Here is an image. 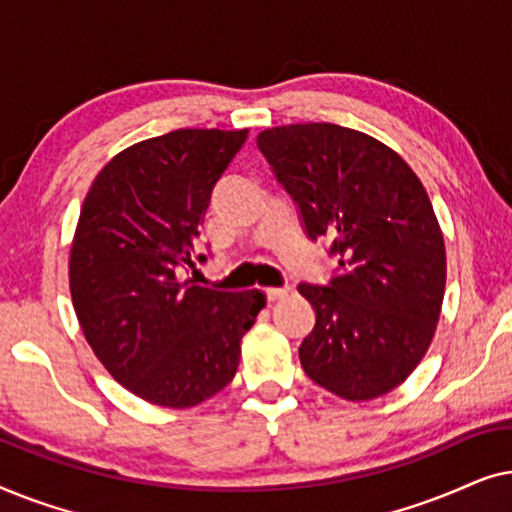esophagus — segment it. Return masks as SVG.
Instances as JSON below:
<instances>
[{"mask_svg":"<svg viewBox=\"0 0 512 512\" xmlns=\"http://www.w3.org/2000/svg\"><path fill=\"white\" fill-rule=\"evenodd\" d=\"M263 293L268 300H279L289 293V289H282V286H268V289H263Z\"/></svg>","mask_w":512,"mask_h":512,"instance_id":"34e87169","label":"esophagus"}]
</instances>
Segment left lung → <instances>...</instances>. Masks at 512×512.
<instances>
[{"mask_svg":"<svg viewBox=\"0 0 512 512\" xmlns=\"http://www.w3.org/2000/svg\"><path fill=\"white\" fill-rule=\"evenodd\" d=\"M256 144L307 237L340 256L326 286L298 284L317 312L300 366L345 401L389 394L424 359L443 305L445 242L426 188L387 144L342 125H282Z\"/></svg>","mask_w":512,"mask_h":512,"instance_id":"1","label":"left lung"}]
</instances>
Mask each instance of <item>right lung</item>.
Segmentation results:
<instances>
[{"mask_svg": "<svg viewBox=\"0 0 512 512\" xmlns=\"http://www.w3.org/2000/svg\"><path fill=\"white\" fill-rule=\"evenodd\" d=\"M249 130H174L102 167L83 200L69 291L97 359L132 394L193 408L226 387L261 291H216L193 268L209 198Z\"/></svg>", "mask_w": 512, "mask_h": 512, "instance_id": "obj_1", "label": "right lung"}]
</instances>
